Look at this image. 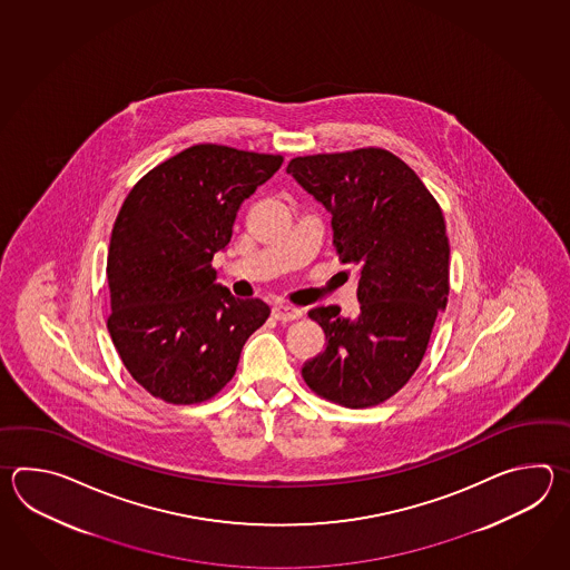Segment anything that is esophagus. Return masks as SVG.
<instances>
[{
	"instance_id": "34e87169",
	"label": "esophagus",
	"mask_w": 570,
	"mask_h": 570,
	"mask_svg": "<svg viewBox=\"0 0 570 570\" xmlns=\"http://www.w3.org/2000/svg\"><path fill=\"white\" fill-rule=\"evenodd\" d=\"M273 315L279 320V322H293V320H299L302 317V309L293 307V305H285V303H277L273 307Z\"/></svg>"
}]
</instances>
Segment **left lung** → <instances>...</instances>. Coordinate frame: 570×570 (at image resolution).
Segmentation results:
<instances>
[{"label": "left lung", "instance_id": "left-lung-1", "mask_svg": "<svg viewBox=\"0 0 570 570\" xmlns=\"http://www.w3.org/2000/svg\"><path fill=\"white\" fill-rule=\"evenodd\" d=\"M287 173L332 214L340 261L358 268L356 317H342L338 305L307 314L324 330L326 351L303 364V381L344 407L379 405L417 371L449 303L442 209L385 148L291 158Z\"/></svg>", "mask_w": 570, "mask_h": 570}]
</instances>
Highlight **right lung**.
Masks as SVG:
<instances>
[{
  "label": "right lung",
  "mask_w": 570,
  "mask_h": 570,
  "mask_svg": "<svg viewBox=\"0 0 570 570\" xmlns=\"http://www.w3.org/2000/svg\"><path fill=\"white\" fill-rule=\"evenodd\" d=\"M281 155L195 145L148 170L111 230L108 330L134 381L158 400L191 405L226 387L268 305L216 283L212 258L230 243L244 199Z\"/></svg>",
  "instance_id": "right-lung-1"
}]
</instances>
